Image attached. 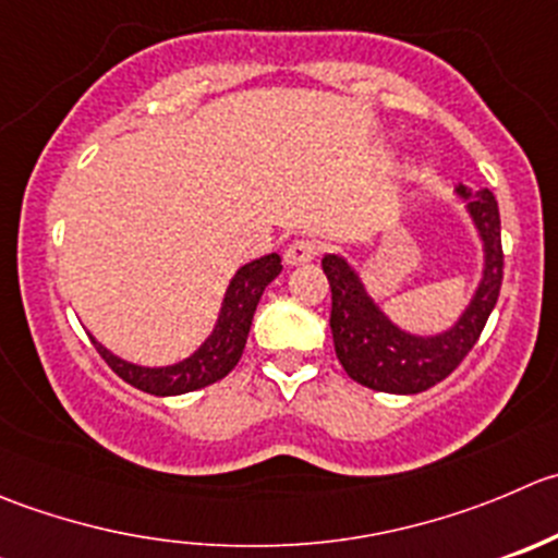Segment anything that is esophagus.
Returning <instances> with one entry per match:
<instances>
[{
  "label": "esophagus",
  "mask_w": 558,
  "mask_h": 558,
  "mask_svg": "<svg viewBox=\"0 0 558 558\" xmlns=\"http://www.w3.org/2000/svg\"><path fill=\"white\" fill-rule=\"evenodd\" d=\"M318 256V245L316 242H311V240H296V242H291L289 247H286V264H289V267H300V264H307V262H313V258Z\"/></svg>",
  "instance_id": "1"
}]
</instances>
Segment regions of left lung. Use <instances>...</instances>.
I'll return each mask as SVG.
<instances>
[{
  "label": "left lung",
  "instance_id": "1",
  "mask_svg": "<svg viewBox=\"0 0 558 558\" xmlns=\"http://www.w3.org/2000/svg\"><path fill=\"white\" fill-rule=\"evenodd\" d=\"M456 198L463 202L483 245V275L461 316L441 332L420 335L400 327L373 300L365 280L349 258L340 253H327L322 258V269L332 289L329 329H332L335 354L343 371L362 387L395 395H414L434 387L436 381L450 376L463 356L474 349L499 300L501 267H505L499 204L488 187L472 191L466 185H456Z\"/></svg>",
  "mask_w": 558,
  "mask_h": 558
}]
</instances>
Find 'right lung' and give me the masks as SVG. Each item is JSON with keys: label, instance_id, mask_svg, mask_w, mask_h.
<instances>
[{"label": "right lung", "instance_id": "add662e5", "mask_svg": "<svg viewBox=\"0 0 558 558\" xmlns=\"http://www.w3.org/2000/svg\"><path fill=\"white\" fill-rule=\"evenodd\" d=\"M280 269H283V264H280L278 253H267V256L242 264L234 278L229 280V289H226L223 302H220V313L213 332L191 356L174 362V365H135V362H128L113 354V351H108L95 335H89V338L95 349L100 351L102 360L113 367V373L122 376L128 384H133L135 389L169 398V395H185L193 392V389L209 387V384L229 376L231 367L240 362L258 300H262L264 289L278 278Z\"/></svg>", "mask_w": 558, "mask_h": 558}]
</instances>
